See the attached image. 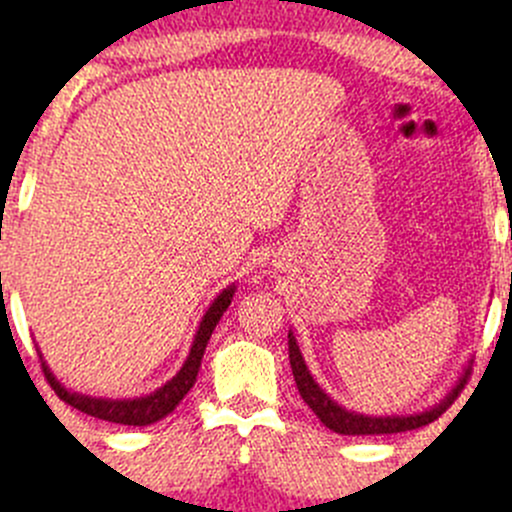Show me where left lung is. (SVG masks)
Returning a JSON list of instances; mask_svg holds the SVG:
<instances>
[{
    "label": "left lung",
    "instance_id": "8db88e82",
    "mask_svg": "<svg viewBox=\"0 0 512 512\" xmlns=\"http://www.w3.org/2000/svg\"><path fill=\"white\" fill-rule=\"evenodd\" d=\"M289 339V364H292V374L294 381H297L299 396L304 399V404L317 414L319 421L334 433H342V436H376V433H401V431H414V428L428 426L431 421H436L453 401L458 399V391L463 389L466 384L468 369L463 371V376L458 379V384L453 386L451 391L446 394V399L438 401L436 406H431L428 411H421V414H409V416H366V414H356V411L344 409L339 406L332 396H327V391L312 379L309 374L307 364H304L302 352L297 347V339L294 334H287Z\"/></svg>",
    "mask_w": 512,
    "mask_h": 512
}]
</instances>
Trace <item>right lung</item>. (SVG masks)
<instances>
[{"label":"right lung","instance_id":"add662e5","mask_svg":"<svg viewBox=\"0 0 512 512\" xmlns=\"http://www.w3.org/2000/svg\"><path fill=\"white\" fill-rule=\"evenodd\" d=\"M232 294H235V285L223 289V292L218 294V299L210 304V309L205 312L203 322H200L198 332H195L193 347H190V354H188V359H185L183 369H180L178 374L168 381V384H163L158 391H153V394L141 396V399H96V396L76 394V391L64 389V386L59 384V379L51 374V369L46 366L44 356H41V352H39L41 369H44L46 381H49L51 389L56 391V396H59L64 404L74 406V409L84 411V414H89L94 418H103V421H111V423H123V426H151V423H156V421H160V418L168 416L170 411H173L175 406L183 401V396L193 389L195 379H198L200 361H203L205 347H208V342H210V334H213V329L218 327V322H220V317H223L225 309L230 307Z\"/></svg>","mask_w":512,"mask_h":512}]
</instances>
